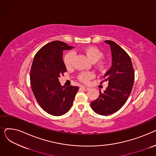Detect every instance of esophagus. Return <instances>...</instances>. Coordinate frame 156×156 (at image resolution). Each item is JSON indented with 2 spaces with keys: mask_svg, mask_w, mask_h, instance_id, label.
Segmentation results:
<instances>
[{
  "mask_svg": "<svg viewBox=\"0 0 156 156\" xmlns=\"http://www.w3.org/2000/svg\"><path fill=\"white\" fill-rule=\"evenodd\" d=\"M81 89L83 90L84 91H88V90H89L90 89V88L89 87H84V86H82V87H81Z\"/></svg>",
  "mask_w": 156,
  "mask_h": 156,
  "instance_id": "34e87169",
  "label": "esophagus"
}]
</instances>
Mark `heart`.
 Returning a JSON list of instances; mask_svg holds the SVG:
<instances>
[{"label":"heart","mask_w":156,"mask_h":156,"mask_svg":"<svg viewBox=\"0 0 156 156\" xmlns=\"http://www.w3.org/2000/svg\"><path fill=\"white\" fill-rule=\"evenodd\" d=\"M83 52L87 56L88 58L94 62L95 68L99 71H104L108 67V62L102 59L103 52L99 48L95 46H87L82 49ZM74 53L69 52L66 54L63 57L64 66L67 69H71L73 65ZM95 77V74L91 71H83L78 74V79L84 83H87L89 81Z\"/></svg>","instance_id":"obj_1"}]
</instances>
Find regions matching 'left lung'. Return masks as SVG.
I'll return each instance as SVG.
<instances>
[{
	"mask_svg": "<svg viewBox=\"0 0 156 156\" xmlns=\"http://www.w3.org/2000/svg\"><path fill=\"white\" fill-rule=\"evenodd\" d=\"M105 42L111 47L112 66L101 83L108 81L109 85L90 105L95 112L107 116L119 111L127 101L133 88L135 73L132 60L124 49L113 41Z\"/></svg>",
	"mask_w": 156,
	"mask_h": 156,
	"instance_id": "8db88e82",
	"label": "left lung"
}]
</instances>
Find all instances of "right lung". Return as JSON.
I'll use <instances>...</instances> for the list:
<instances>
[{"instance_id":"1","label":"right lung","mask_w":156,"mask_h":156,"mask_svg":"<svg viewBox=\"0 0 156 156\" xmlns=\"http://www.w3.org/2000/svg\"><path fill=\"white\" fill-rule=\"evenodd\" d=\"M72 46L61 41H54L41 48L35 54L30 70V85L35 99L45 112L61 116L69 111L79 87H65L59 77L66 72L62 60L64 50Z\"/></svg>"}]
</instances>
